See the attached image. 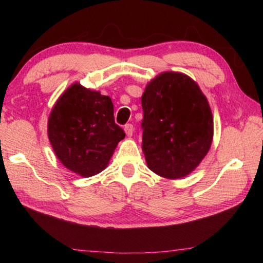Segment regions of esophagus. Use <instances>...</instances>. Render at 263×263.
I'll return each instance as SVG.
<instances>
[{"label": "esophagus", "instance_id": "34e87169", "mask_svg": "<svg viewBox=\"0 0 263 263\" xmlns=\"http://www.w3.org/2000/svg\"><path fill=\"white\" fill-rule=\"evenodd\" d=\"M133 130H135V128H133L132 124H126V125L124 126V131H125L127 137H131L133 135Z\"/></svg>", "mask_w": 263, "mask_h": 263}]
</instances>
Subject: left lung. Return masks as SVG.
<instances>
[{"label": "left lung", "instance_id": "8db88e82", "mask_svg": "<svg viewBox=\"0 0 263 263\" xmlns=\"http://www.w3.org/2000/svg\"><path fill=\"white\" fill-rule=\"evenodd\" d=\"M142 152L151 171L180 179L198 166L210 149L213 118L201 89L189 77L166 72L141 96Z\"/></svg>", "mask_w": 263, "mask_h": 263}]
</instances>
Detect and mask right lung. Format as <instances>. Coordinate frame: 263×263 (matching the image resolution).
I'll list each match as a JSON object with an SVG mask.
<instances>
[{
	"instance_id": "add662e5",
	"label": "right lung",
	"mask_w": 263,
	"mask_h": 263,
	"mask_svg": "<svg viewBox=\"0 0 263 263\" xmlns=\"http://www.w3.org/2000/svg\"><path fill=\"white\" fill-rule=\"evenodd\" d=\"M47 132L61 163L84 177L103 171L125 137L115 123L110 97L79 83L58 100L48 118Z\"/></svg>"
}]
</instances>
